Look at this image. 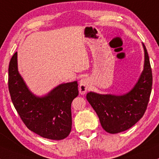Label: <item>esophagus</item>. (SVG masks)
<instances>
[{
    "label": "esophagus",
    "instance_id": "esophagus-1",
    "mask_svg": "<svg viewBox=\"0 0 159 159\" xmlns=\"http://www.w3.org/2000/svg\"><path fill=\"white\" fill-rule=\"evenodd\" d=\"M89 85H90V83H89V80L88 79L85 78V79L81 80L79 87L80 93L82 94H85V92H87V90L89 89Z\"/></svg>",
    "mask_w": 159,
    "mask_h": 159
}]
</instances>
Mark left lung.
<instances>
[{"label": "left lung", "instance_id": "obj_1", "mask_svg": "<svg viewBox=\"0 0 159 159\" xmlns=\"http://www.w3.org/2000/svg\"><path fill=\"white\" fill-rule=\"evenodd\" d=\"M144 69L131 91L124 95L87 94L86 98L98 114L101 126L107 132L116 134L131 128L147 110L152 85V73L146 46Z\"/></svg>", "mask_w": 159, "mask_h": 159}]
</instances>
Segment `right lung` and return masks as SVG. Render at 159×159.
Instances as JSON below:
<instances>
[{
  "label": "right lung",
  "mask_w": 159,
  "mask_h": 159,
  "mask_svg": "<svg viewBox=\"0 0 159 159\" xmlns=\"http://www.w3.org/2000/svg\"><path fill=\"white\" fill-rule=\"evenodd\" d=\"M8 88L14 107L28 129L50 140L68 136L72 128L71 103L79 94L77 82L61 84L46 96L37 98L18 72L15 52L9 65Z\"/></svg>",
  "instance_id": "right-lung-1"
}]
</instances>
